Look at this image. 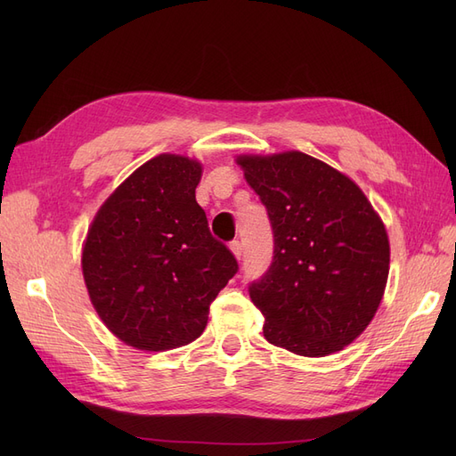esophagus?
<instances>
[{
  "mask_svg": "<svg viewBox=\"0 0 456 456\" xmlns=\"http://www.w3.org/2000/svg\"><path fill=\"white\" fill-rule=\"evenodd\" d=\"M230 251L233 253V256H236L238 260H241V256H243V245H241V241H232L230 243Z\"/></svg>",
  "mask_w": 456,
  "mask_h": 456,
  "instance_id": "obj_1",
  "label": "esophagus"
}]
</instances>
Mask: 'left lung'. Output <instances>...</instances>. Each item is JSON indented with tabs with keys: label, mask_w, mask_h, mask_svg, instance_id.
<instances>
[{
	"label": "left lung",
	"mask_w": 456,
	"mask_h": 456,
	"mask_svg": "<svg viewBox=\"0 0 456 456\" xmlns=\"http://www.w3.org/2000/svg\"><path fill=\"white\" fill-rule=\"evenodd\" d=\"M238 163L273 232L272 265L249 285L265 338L308 357L342 350L370 323L388 280L380 216L346 175L302 151Z\"/></svg>",
	"instance_id": "obj_1"
}]
</instances>
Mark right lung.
Instances as JSON below:
<instances>
[{
    "label": "right lung",
    "instance_id": "add662e5",
    "mask_svg": "<svg viewBox=\"0 0 456 456\" xmlns=\"http://www.w3.org/2000/svg\"><path fill=\"white\" fill-rule=\"evenodd\" d=\"M201 165L161 154L141 165L96 213L81 268L96 314L133 348L196 340L211 302L238 272L196 201Z\"/></svg>",
    "mask_w": 456,
    "mask_h": 456
}]
</instances>
